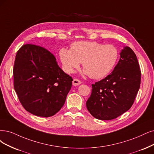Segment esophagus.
I'll return each mask as SVG.
<instances>
[{
	"mask_svg": "<svg viewBox=\"0 0 154 154\" xmlns=\"http://www.w3.org/2000/svg\"><path fill=\"white\" fill-rule=\"evenodd\" d=\"M72 84L73 86H79V85H80L81 84V81H79L77 79H74L73 80Z\"/></svg>",
	"mask_w": 154,
	"mask_h": 154,
	"instance_id": "1",
	"label": "esophagus"
}]
</instances>
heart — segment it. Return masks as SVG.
Returning a JSON list of instances; mask_svg holds the SVG:
<instances>
[{"label": "heart", "mask_w": 154, "mask_h": 154, "mask_svg": "<svg viewBox=\"0 0 154 154\" xmlns=\"http://www.w3.org/2000/svg\"><path fill=\"white\" fill-rule=\"evenodd\" d=\"M59 55L67 72L73 73L82 62L85 75L97 79L105 77L115 66L119 58V51L112 44L80 41L73 43L70 49L61 48Z\"/></svg>", "instance_id": "heart-1"}]
</instances>
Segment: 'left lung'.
Here are the masks:
<instances>
[{
	"label": "left lung",
	"instance_id": "8db88e82",
	"mask_svg": "<svg viewBox=\"0 0 154 154\" xmlns=\"http://www.w3.org/2000/svg\"><path fill=\"white\" fill-rule=\"evenodd\" d=\"M120 56L110 75L92 84L86 101L88 111L100 120H112L129 110L140 89L141 71L134 51L126 46Z\"/></svg>",
	"mask_w": 154,
	"mask_h": 154
}]
</instances>
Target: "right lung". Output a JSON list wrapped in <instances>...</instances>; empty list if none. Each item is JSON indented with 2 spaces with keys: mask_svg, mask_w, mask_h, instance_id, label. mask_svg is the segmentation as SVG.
I'll return each mask as SVG.
<instances>
[{
  "mask_svg": "<svg viewBox=\"0 0 154 154\" xmlns=\"http://www.w3.org/2000/svg\"><path fill=\"white\" fill-rule=\"evenodd\" d=\"M14 88L24 109L49 117L65 104L72 78L63 71L54 56L42 47L25 44L16 55Z\"/></svg>",
  "mask_w": 154,
  "mask_h": 154,
  "instance_id": "obj_1",
  "label": "right lung"
}]
</instances>
